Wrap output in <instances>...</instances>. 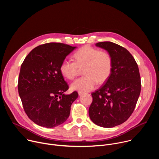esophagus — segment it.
<instances>
[{"label": "esophagus", "mask_w": 159, "mask_h": 159, "mask_svg": "<svg viewBox=\"0 0 159 159\" xmlns=\"http://www.w3.org/2000/svg\"><path fill=\"white\" fill-rule=\"evenodd\" d=\"M78 94H79V96H81L82 94H83V93H82V92H80V91H79V92H78Z\"/></svg>", "instance_id": "esophagus-1"}]
</instances>
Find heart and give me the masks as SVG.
Wrapping results in <instances>:
<instances>
[{
	"instance_id": "b5f03b06",
	"label": "heart",
	"mask_w": 159,
	"mask_h": 159,
	"mask_svg": "<svg viewBox=\"0 0 159 159\" xmlns=\"http://www.w3.org/2000/svg\"><path fill=\"white\" fill-rule=\"evenodd\" d=\"M74 61L65 59L62 61L60 70L65 78L72 80L78 75L80 69H83V77L72 83L73 90L88 92L94 89L99 83H103L110 76L112 68V59L106 51L89 46H84L74 55Z\"/></svg>"
}]
</instances>
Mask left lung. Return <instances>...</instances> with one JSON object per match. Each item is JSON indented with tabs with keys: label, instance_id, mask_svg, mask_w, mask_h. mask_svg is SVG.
Masks as SVG:
<instances>
[{
	"label": "left lung",
	"instance_id": "8db88e82",
	"mask_svg": "<svg viewBox=\"0 0 159 159\" xmlns=\"http://www.w3.org/2000/svg\"><path fill=\"white\" fill-rule=\"evenodd\" d=\"M96 46L111 55L112 68L104 84L92 93L89 115L96 125L112 128L125 122L134 109L141 91L139 69L131 54L120 45L104 41Z\"/></svg>",
	"mask_w": 159,
	"mask_h": 159
}]
</instances>
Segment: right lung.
Masks as SVG:
<instances>
[{
	"label": "right lung",
	"mask_w": 159,
	"mask_h": 159,
	"mask_svg": "<svg viewBox=\"0 0 159 159\" xmlns=\"http://www.w3.org/2000/svg\"><path fill=\"white\" fill-rule=\"evenodd\" d=\"M77 47L49 43L34 48L20 66L18 92L28 118L36 125L54 128L69 117L72 104L79 94H65L69 85L60 66Z\"/></svg>",
	"instance_id": "1"
}]
</instances>
